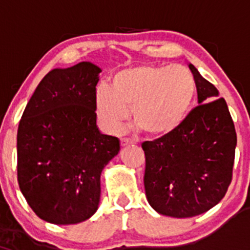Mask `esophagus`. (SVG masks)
Instances as JSON below:
<instances>
[{
	"label": "esophagus",
	"instance_id": "obj_1",
	"mask_svg": "<svg viewBox=\"0 0 250 250\" xmlns=\"http://www.w3.org/2000/svg\"><path fill=\"white\" fill-rule=\"evenodd\" d=\"M133 141H131V140H129V139H125V137H123V139H121V146L122 147H125V146H128V145H133Z\"/></svg>",
	"mask_w": 250,
	"mask_h": 250
}]
</instances>
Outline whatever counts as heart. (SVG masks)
Wrapping results in <instances>:
<instances>
[{
  "mask_svg": "<svg viewBox=\"0 0 250 250\" xmlns=\"http://www.w3.org/2000/svg\"><path fill=\"white\" fill-rule=\"evenodd\" d=\"M195 94L196 82L185 65H136L116 73L111 88L97 89V119L104 130L114 131L130 107L136 127L149 135H165L185 121Z\"/></svg>",
  "mask_w": 250,
  "mask_h": 250,
  "instance_id": "heart-1",
  "label": "heart"
}]
</instances>
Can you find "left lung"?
<instances>
[{
    "label": "left lung",
    "instance_id": "obj_1",
    "mask_svg": "<svg viewBox=\"0 0 250 250\" xmlns=\"http://www.w3.org/2000/svg\"><path fill=\"white\" fill-rule=\"evenodd\" d=\"M199 105L175 130L142 143L149 205L166 216L193 217L223 199L233 177L236 131L228 105L189 64Z\"/></svg>",
    "mask_w": 250,
    "mask_h": 250
}]
</instances>
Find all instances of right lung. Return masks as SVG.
<instances>
[{
  "label": "right lung",
  "mask_w": 250,
  "mask_h": 250,
  "mask_svg": "<svg viewBox=\"0 0 250 250\" xmlns=\"http://www.w3.org/2000/svg\"><path fill=\"white\" fill-rule=\"evenodd\" d=\"M101 69L80 62L53 69L30 97L17 130V181L40 219L75 225L99 208L101 173L120 151L96 125Z\"/></svg>",
  "instance_id": "1"
}]
</instances>
